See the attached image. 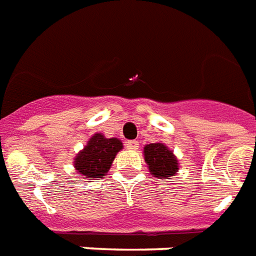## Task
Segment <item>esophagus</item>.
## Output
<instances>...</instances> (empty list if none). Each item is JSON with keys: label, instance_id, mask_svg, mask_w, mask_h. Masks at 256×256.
Here are the masks:
<instances>
[{"label": "esophagus", "instance_id": "obj_1", "mask_svg": "<svg viewBox=\"0 0 256 256\" xmlns=\"http://www.w3.org/2000/svg\"><path fill=\"white\" fill-rule=\"evenodd\" d=\"M126 149H130V150H136V149H138V141H136V140L126 141Z\"/></svg>", "mask_w": 256, "mask_h": 256}]
</instances>
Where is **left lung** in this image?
Segmentation results:
<instances>
[{
    "mask_svg": "<svg viewBox=\"0 0 256 256\" xmlns=\"http://www.w3.org/2000/svg\"><path fill=\"white\" fill-rule=\"evenodd\" d=\"M144 158L150 174L154 176L156 178H169L180 169L178 160L176 158L170 149L162 142L145 145Z\"/></svg>",
    "mask_w": 256,
    "mask_h": 256,
    "instance_id": "8db88e82",
    "label": "left lung"
}]
</instances>
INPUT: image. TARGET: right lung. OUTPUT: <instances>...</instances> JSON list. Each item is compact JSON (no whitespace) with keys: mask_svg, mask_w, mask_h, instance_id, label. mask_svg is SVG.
I'll list each match as a JSON object with an SVG mask.
<instances>
[{"mask_svg":"<svg viewBox=\"0 0 256 256\" xmlns=\"http://www.w3.org/2000/svg\"><path fill=\"white\" fill-rule=\"evenodd\" d=\"M122 149V142L118 138H107L102 134H95L84 149L75 157L74 166L78 176H84L86 178H103Z\"/></svg>","mask_w":256,"mask_h":256,"instance_id":"1","label":"right lung"}]
</instances>
